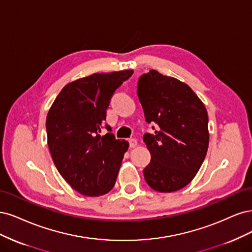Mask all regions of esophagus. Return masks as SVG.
I'll use <instances>...</instances> for the list:
<instances>
[{
	"label": "esophagus",
	"mask_w": 252,
	"mask_h": 252,
	"mask_svg": "<svg viewBox=\"0 0 252 252\" xmlns=\"http://www.w3.org/2000/svg\"><path fill=\"white\" fill-rule=\"evenodd\" d=\"M129 142V148H136L138 145V141L137 139H135V138H131V139L128 140Z\"/></svg>",
	"instance_id": "esophagus-1"
}]
</instances>
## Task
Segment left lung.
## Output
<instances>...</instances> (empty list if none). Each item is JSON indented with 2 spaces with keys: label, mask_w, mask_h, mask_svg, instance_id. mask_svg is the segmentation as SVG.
<instances>
[{
  "label": "left lung",
  "mask_w": 252,
  "mask_h": 252,
  "mask_svg": "<svg viewBox=\"0 0 252 252\" xmlns=\"http://www.w3.org/2000/svg\"><path fill=\"white\" fill-rule=\"evenodd\" d=\"M137 88L145 120L157 125L155 134L143 136L151 153L144 179L160 192L179 190L193 179L206 156L205 105L189 86L156 70L141 75Z\"/></svg>",
  "instance_id": "1"
}]
</instances>
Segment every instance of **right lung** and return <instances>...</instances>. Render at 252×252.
<instances>
[{"instance_id": "add662e5", "label": "right lung", "mask_w": 252, "mask_h": 252, "mask_svg": "<svg viewBox=\"0 0 252 252\" xmlns=\"http://www.w3.org/2000/svg\"><path fill=\"white\" fill-rule=\"evenodd\" d=\"M133 73H94L76 79L63 88L48 112V147L54 164L84 196H102L114 188L128 142L99 133L112 95Z\"/></svg>"}]
</instances>
